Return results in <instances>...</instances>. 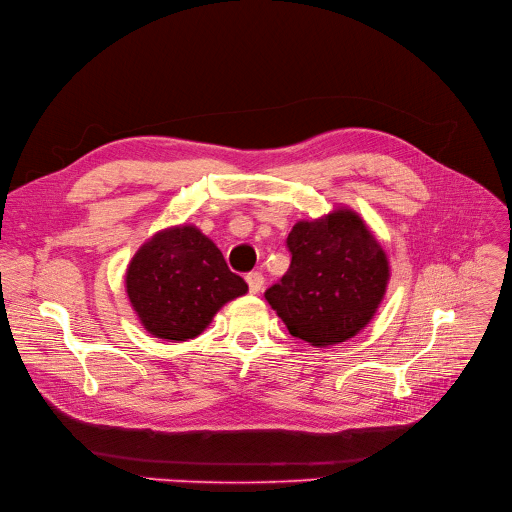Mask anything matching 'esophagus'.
<instances>
[{"mask_svg": "<svg viewBox=\"0 0 512 512\" xmlns=\"http://www.w3.org/2000/svg\"><path fill=\"white\" fill-rule=\"evenodd\" d=\"M248 287H250V294H260V289L264 287V277L260 273H250L246 277Z\"/></svg>", "mask_w": 512, "mask_h": 512, "instance_id": "1", "label": "esophagus"}]
</instances>
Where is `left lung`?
Instances as JSON below:
<instances>
[{
  "label": "left lung",
  "instance_id": "obj_1",
  "mask_svg": "<svg viewBox=\"0 0 512 512\" xmlns=\"http://www.w3.org/2000/svg\"><path fill=\"white\" fill-rule=\"evenodd\" d=\"M291 264L264 291L289 333L325 348L369 325L389 281V262L362 218L337 208L287 235Z\"/></svg>",
  "mask_w": 512,
  "mask_h": 512
}]
</instances>
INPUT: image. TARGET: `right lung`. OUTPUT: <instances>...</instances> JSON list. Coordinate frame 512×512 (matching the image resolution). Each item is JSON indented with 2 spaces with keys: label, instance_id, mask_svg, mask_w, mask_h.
Wrapping results in <instances>:
<instances>
[{
  "label": "right lung",
  "instance_id": "add662e5",
  "mask_svg": "<svg viewBox=\"0 0 512 512\" xmlns=\"http://www.w3.org/2000/svg\"><path fill=\"white\" fill-rule=\"evenodd\" d=\"M125 285L145 331L166 342L198 337L221 306L248 291L193 225L162 229L145 241L127 266Z\"/></svg>",
  "mask_w": 512,
  "mask_h": 512
}]
</instances>
